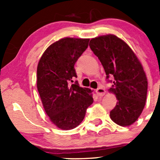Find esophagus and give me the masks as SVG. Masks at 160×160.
Wrapping results in <instances>:
<instances>
[{"label":"esophagus","mask_w":160,"mask_h":160,"mask_svg":"<svg viewBox=\"0 0 160 160\" xmlns=\"http://www.w3.org/2000/svg\"><path fill=\"white\" fill-rule=\"evenodd\" d=\"M96 92H97V94H98L99 97L104 96V94H105V93H106L105 90H104L103 88H98V89L96 90Z\"/></svg>","instance_id":"1"}]
</instances>
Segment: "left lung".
<instances>
[{"mask_svg":"<svg viewBox=\"0 0 160 160\" xmlns=\"http://www.w3.org/2000/svg\"><path fill=\"white\" fill-rule=\"evenodd\" d=\"M89 46L107 78L114 77L108 91L118 101L110 112L111 119L120 126H130L142 112L147 96V77L139 59L125 41L112 34L91 38Z\"/></svg>","mask_w":160,"mask_h":160,"instance_id":"1","label":"left lung"}]
</instances>
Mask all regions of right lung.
Wrapping results in <instances>:
<instances>
[{"label":"right lung","mask_w":160,"mask_h":160,"mask_svg":"<svg viewBox=\"0 0 160 160\" xmlns=\"http://www.w3.org/2000/svg\"><path fill=\"white\" fill-rule=\"evenodd\" d=\"M89 38H61L51 44L40 58L37 67V88L49 120L57 128L70 130L84 118L93 103V93L77 83L74 65L88 47Z\"/></svg>","instance_id":"1"}]
</instances>
